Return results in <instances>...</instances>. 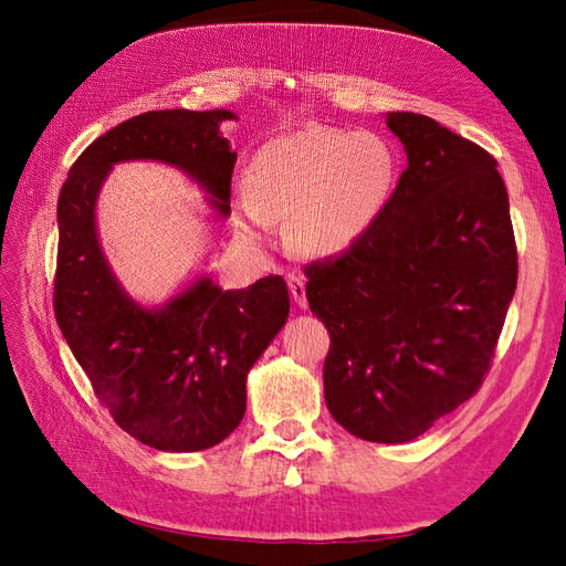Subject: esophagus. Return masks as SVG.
<instances>
[{
	"label": "esophagus",
	"mask_w": 566,
	"mask_h": 566,
	"mask_svg": "<svg viewBox=\"0 0 566 566\" xmlns=\"http://www.w3.org/2000/svg\"><path fill=\"white\" fill-rule=\"evenodd\" d=\"M287 287H290V295H293L297 306H306V285L302 276H295V273H290L287 276Z\"/></svg>",
	"instance_id": "obj_1"
}]
</instances>
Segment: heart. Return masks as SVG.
Here are the masks:
<instances>
[{
	"label": "heart",
	"instance_id": "heart-1",
	"mask_svg": "<svg viewBox=\"0 0 566 566\" xmlns=\"http://www.w3.org/2000/svg\"><path fill=\"white\" fill-rule=\"evenodd\" d=\"M394 172L397 160L380 136L312 127L256 150L241 210L250 229L287 219L290 245L328 256L347 250L380 214Z\"/></svg>",
	"mask_w": 566,
	"mask_h": 566
}]
</instances>
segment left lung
<instances>
[{"label": "left lung", "mask_w": 566, "mask_h": 566, "mask_svg": "<svg viewBox=\"0 0 566 566\" xmlns=\"http://www.w3.org/2000/svg\"><path fill=\"white\" fill-rule=\"evenodd\" d=\"M408 165L373 224L304 266L331 333L325 403L347 432L403 443L482 387L517 287L495 158L432 117L389 113Z\"/></svg>", "instance_id": "1"}]
</instances>
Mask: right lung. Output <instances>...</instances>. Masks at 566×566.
<instances>
[{
	"mask_svg": "<svg viewBox=\"0 0 566 566\" xmlns=\"http://www.w3.org/2000/svg\"><path fill=\"white\" fill-rule=\"evenodd\" d=\"M229 111H148L101 134L73 163L59 196L54 314L98 401L127 434L188 453L224 441L245 416L248 370L290 312L281 276L243 290L198 281L163 310L134 304L101 254L96 193L113 163L186 169L229 212L235 153L219 134Z\"/></svg>",
	"mask_w": 566,
	"mask_h": 566,
	"instance_id": "1",
	"label": "right lung"
}]
</instances>
